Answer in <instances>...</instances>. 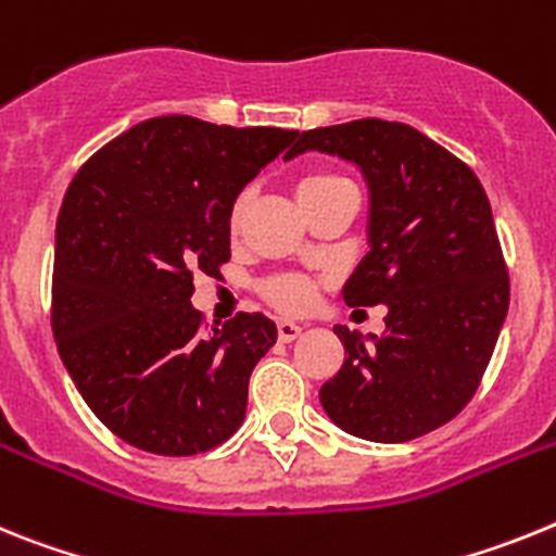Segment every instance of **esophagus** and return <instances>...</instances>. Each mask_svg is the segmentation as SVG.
<instances>
[{"instance_id":"34e87169","label":"esophagus","mask_w":556,"mask_h":556,"mask_svg":"<svg viewBox=\"0 0 556 556\" xmlns=\"http://www.w3.org/2000/svg\"><path fill=\"white\" fill-rule=\"evenodd\" d=\"M277 336L282 344H291V341H296L299 336H302V327L296 325V321H288V318H279L277 321Z\"/></svg>"}]
</instances>
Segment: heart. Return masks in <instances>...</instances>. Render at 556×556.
I'll return each instance as SVG.
<instances>
[{
  "label": "heart",
  "instance_id": "b5f03b06",
  "mask_svg": "<svg viewBox=\"0 0 556 556\" xmlns=\"http://www.w3.org/2000/svg\"><path fill=\"white\" fill-rule=\"evenodd\" d=\"M332 181H341V178L330 176V173H313V176L299 181V195H302V192L318 190V187L325 185H332ZM240 215H243V201H238L235 210H231V224H238ZM263 293L274 307L288 313L305 311V307H311L313 302H316V285L307 277H299V274H279V277L265 279Z\"/></svg>",
  "mask_w": 556,
  "mask_h": 556
}]
</instances>
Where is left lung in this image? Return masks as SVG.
I'll return each instance as SVG.
<instances>
[{
	"instance_id": "obj_1",
	"label": "left lung",
	"mask_w": 556,
	"mask_h": 556,
	"mask_svg": "<svg viewBox=\"0 0 556 556\" xmlns=\"http://www.w3.org/2000/svg\"><path fill=\"white\" fill-rule=\"evenodd\" d=\"M352 162L369 190V251L344 285L350 307L386 305L383 336L336 325L344 364L318 392L358 439L408 442L451 422L476 394L509 311L490 201L465 162L386 119L313 128L288 156Z\"/></svg>"
}]
</instances>
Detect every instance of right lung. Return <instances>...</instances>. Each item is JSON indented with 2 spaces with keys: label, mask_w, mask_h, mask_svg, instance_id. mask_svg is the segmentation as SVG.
Segmentation results:
<instances>
[{
  "label": "right lung",
  "mask_w": 556,
  "mask_h": 556,
  "mask_svg": "<svg viewBox=\"0 0 556 556\" xmlns=\"http://www.w3.org/2000/svg\"><path fill=\"white\" fill-rule=\"evenodd\" d=\"M299 131L170 114L134 125L72 178L55 226L52 332L72 383L123 442L192 456L238 431L277 344L263 313L201 330L192 274L231 257V206Z\"/></svg>",
  "instance_id": "right-lung-1"
}]
</instances>
